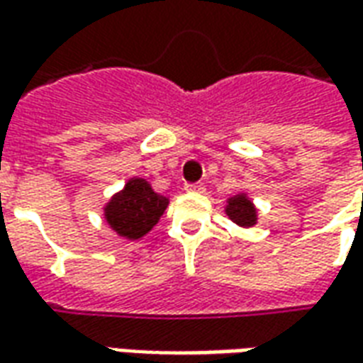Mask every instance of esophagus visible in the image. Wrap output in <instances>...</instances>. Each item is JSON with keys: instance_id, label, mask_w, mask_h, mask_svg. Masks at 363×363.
I'll list each match as a JSON object with an SVG mask.
<instances>
[{"instance_id": "34e87169", "label": "esophagus", "mask_w": 363, "mask_h": 363, "mask_svg": "<svg viewBox=\"0 0 363 363\" xmlns=\"http://www.w3.org/2000/svg\"><path fill=\"white\" fill-rule=\"evenodd\" d=\"M184 190L186 192H204V184L202 182H186Z\"/></svg>"}]
</instances>
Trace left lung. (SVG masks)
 <instances>
[{"mask_svg":"<svg viewBox=\"0 0 363 363\" xmlns=\"http://www.w3.org/2000/svg\"><path fill=\"white\" fill-rule=\"evenodd\" d=\"M225 212L231 218V221H235L237 225H241V228H251V225L257 223V210L245 194L229 198Z\"/></svg>","mask_w":363,"mask_h":363,"instance_id":"obj_1","label":"left lung"}]
</instances>
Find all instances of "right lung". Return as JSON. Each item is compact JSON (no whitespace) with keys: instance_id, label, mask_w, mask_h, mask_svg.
<instances>
[{"instance_id":"obj_1","label":"right lung","mask_w":363,"mask_h":363,"mask_svg":"<svg viewBox=\"0 0 363 363\" xmlns=\"http://www.w3.org/2000/svg\"><path fill=\"white\" fill-rule=\"evenodd\" d=\"M169 200L151 189L143 179L128 181L122 192L104 208L106 221L118 235L140 239L150 231L165 212Z\"/></svg>"}]
</instances>
